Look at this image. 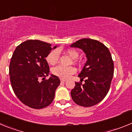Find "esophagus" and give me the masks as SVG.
<instances>
[{
	"label": "esophagus",
	"mask_w": 132,
	"mask_h": 132,
	"mask_svg": "<svg viewBox=\"0 0 132 132\" xmlns=\"http://www.w3.org/2000/svg\"><path fill=\"white\" fill-rule=\"evenodd\" d=\"M66 81H67V80H65V79H61V82H66Z\"/></svg>",
	"instance_id": "1"
}]
</instances>
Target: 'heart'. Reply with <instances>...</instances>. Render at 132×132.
<instances>
[{
  "label": "heart",
  "mask_w": 132,
  "mask_h": 132,
  "mask_svg": "<svg viewBox=\"0 0 132 132\" xmlns=\"http://www.w3.org/2000/svg\"><path fill=\"white\" fill-rule=\"evenodd\" d=\"M67 53L73 59H75L78 57L79 53L74 50H67ZM59 57V53L57 50H55L50 52L46 57V60L47 63L50 65H55L58 61ZM76 72V69L72 66L69 67H65L63 65H58L56 66L52 69V73L59 77L61 79H67L71 75L74 74Z\"/></svg>",
  "instance_id": "heart-1"
}]
</instances>
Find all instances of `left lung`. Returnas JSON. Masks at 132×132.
<instances>
[{
	"mask_svg": "<svg viewBox=\"0 0 132 132\" xmlns=\"http://www.w3.org/2000/svg\"><path fill=\"white\" fill-rule=\"evenodd\" d=\"M70 46L81 49L87 58L78 75L80 82H75L71 92L72 99L79 106H93L101 102L109 91L114 75L112 55L108 47L95 39L84 38ZM83 79L85 82L82 84Z\"/></svg>",
	"mask_w": 132,
	"mask_h": 132,
	"instance_id": "1",
	"label": "left lung"
}]
</instances>
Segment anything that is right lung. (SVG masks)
<instances>
[{
    "label": "right lung",
    "mask_w": 132,
    "mask_h": 132,
    "mask_svg": "<svg viewBox=\"0 0 132 132\" xmlns=\"http://www.w3.org/2000/svg\"><path fill=\"white\" fill-rule=\"evenodd\" d=\"M51 44L39 40L29 39L14 50L9 67L10 82L16 96L25 105L41 109L53 102L56 88L60 84L58 77L50 74L45 59L52 50ZM43 78L40 82L39 79Z\"/></svg>",
    "instance_id": "1"
}]
</instances>
